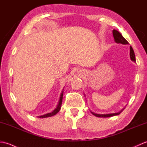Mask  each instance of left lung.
Masks as SVG:
<instances>
[{"label": "left lung", "instance_id": "left-lung-1", "mask_svg": "<svg viewBox=\"0 0 147 147\" xmlns=\"http://www.w3.org/2000/svg\"><path fill=\"white\" fill-rule=\"evenodd\" d=\"M112 34H113L114 38V41L115 43H121V44L123 45H127L129 44V43L127 42V40L124 38L123 35H121V33L119 32H118L116 30H113L112 31ZM129 56H130V59L133 62H136V58H135V52H134L133 49L132 48L131 46L129 47ZM125 109V107L123 108L122 110H121L119 112H116V113H111V114H96L95 112L92 111L90 110V112L91 113L94 115L96 117H112V116H114V115H117L120 114L122 112L124 111V109Z\"/></svg>", "mask_w": 147, "mask_h": 147}]
</instances>
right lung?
<instances>
[{
    "label": "right lung",
    "mask_w": 147,
    "mask_h": 147,
    "mask_svg": "<svg viewBox=\"0 0 147 147\" xmlns=\"http://www.w3.org/2000/svg\"><path fill=\"white\" fill-rule=\"evenodd\" d=\"M63 93H64V89L62 90V91L61 93V95H60V98H59V100L58 102V104L57 105V107L54 109V111L52 112H50V113H47L46 114L44 115H40V116H38V117L39 118H45V117H51L53 116V115H55L57 113V112L60 111L61 107V105H62V96H63Z\"/></svg>",
    "instance_id": "1"
}]
</instances>
